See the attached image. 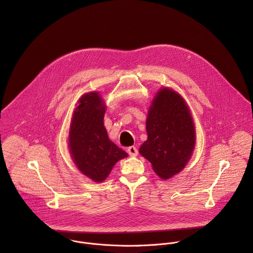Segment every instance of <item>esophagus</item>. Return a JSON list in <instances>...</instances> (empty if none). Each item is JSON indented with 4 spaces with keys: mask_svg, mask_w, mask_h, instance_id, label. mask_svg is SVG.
<instances>
[{
    "mask_svg": "<svg viewBox=\"0 0 253 253\" xmlns=\"http://www.w3.org/2000/svg\"><path fill=\"white\" fill-rule=\"evenodd\" d=\"M127 151H128V153H129L130 156H137V154H138V150H137V148H136L135 146H130V147H128Z\"/></svg>",
    "mask_w": 253,
    "mask_h": 253,
    "instance_id": "obj_1",
    "label": "esophagus"
}]
</instances>
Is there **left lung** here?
Returning a JSON list of instances; mask_svg holds the SVG:
<instances>
[{
  "label": "left lung",
  "instance_id": "obj_1",
  "mask_svg": "<svg viewBox=\"0 0 253 253\" xmlns=\"http://www.w3.org/2000/svg\"><path fill=\"white\" fill-rule=\"evenodd\" d=\"M147 140L139 153L164 180L181 172L190 160L196 143L195 125L184 98L169 87L156 93L146 119Z\"/></svg>",
  "mask_w": 253,
  "mask_h": 253
}]
</instances>
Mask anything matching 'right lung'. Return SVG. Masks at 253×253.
<instances>
[{"mask_svg": "<svg viewBox=\"0 0 253 253\" xmlns=\"http://www.w3.org/2000/svg\"><path fill=\"white\" fill-rule=\"evenodd\" d=\"M106 104L97 91L84 94L72 114L68 147L78 170L93 180L102 182L114 165L128 154L108 136L104 126Z\"/></svg>", "mask_w": 253, "mask_h": 253, "instance_id": "right-lung-1", "label": "right lung"}]
</instances>
